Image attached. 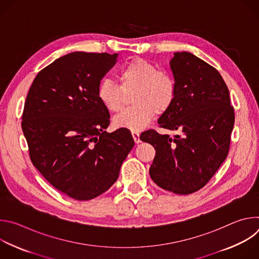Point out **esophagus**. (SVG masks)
Masks as SVG:
<instances>
[{"label": "esophagus", "instance_id": "1", "mask_svg": "<svg viewBox=\"0 0 259 259\" xmlns=\"http://www.w3.org/2000/svg\"><path fill=\"white\" fill-rule=\"evenodd\" d=\"M132 137H133L135 143L138 144V143L141 142V140H140V138H139V133H138V132H132Z\"/></svg>", "mask_w": 259, "mask_h": 259}]
</instances>
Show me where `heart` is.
<instances>
[{
	"mask_svg": "<svg viewBox=\"0 0 259 259\" xmlns=\"http://www.w3.org/2000/svg\"><path fill=\"white\" fill-rule=\"evenodd\" d=\"M120 87L109 80H103L97 88V97L110 113L123 108V92L133 93L132 107L125 109L114 119L117 128L132 132L146 127L156 115H163L171 107L176 95V83L170 73L147 60L134 58L119 71Z\"/></svg>",
	"mask_w": 259,
	"mask_h": 259,
	"instance_id": "heart-1",
	"label": "heart"
}]
</instances>
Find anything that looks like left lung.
Segmentation results:
<instances>
[{
	"label": "left lung",
	"instance_id": "8db88e82",
	"mask_svg": "<svg viewBox=\"0 0 259 259\" xmlns=\"http://www.w3.org/2000/svg\"><path fill=\"white\" fill-rule=\"evenodd\" d=\"M170 67L176 95L158 123L181 134L171 138L151 129L139 137L156 150L150 175L157 186L189 195L205 187L227 159L235 113L216 68L186 51L174 53Z\"/></svg>",
	"mask_w": 259,
	"mask_h": 259
}]
</instances>
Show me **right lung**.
Segmentation results:
<instances>
[{
	"mask_svg": "<svg viewBox=\"0 0 259 259\" xmlns=\"http://www.w3.org/2000/svg\"><path fill=\"white\" fill-rule=\"evenodd\" d=\"M118 54L72 52L43 68L24 102L21 127L30 161L62 194L87 201L106 192L134 146L128 129L104 131L109 113L97 97Z\"/></svg>",
	"mask_w": 259,
	"mask_h": 259,
	"instance_id": "add662e5",
	"label": "right lung"
}]
</instances>
